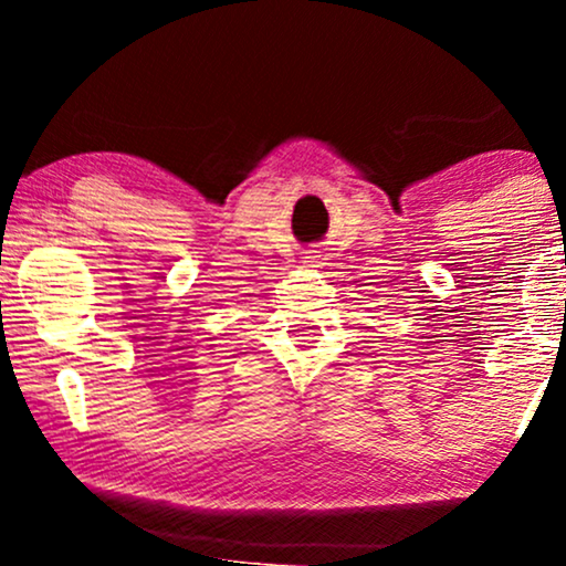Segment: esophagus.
<instances>
[{"label":"esophagus","mask_w":566,"mask_h":566,"mask_svg":"<svg viewBox=\"0 0 566 566\" xmlns=\"http://www.w3.org/2000/svg\"><path fill=\"white\" fill-rule=\"evenodd\" d=\"M305 258H308V261H305V263H316V258H319V255H316V252L311 250V252H305Z\"/></svg>","instance_id":"obj_1"}]
</instances>
